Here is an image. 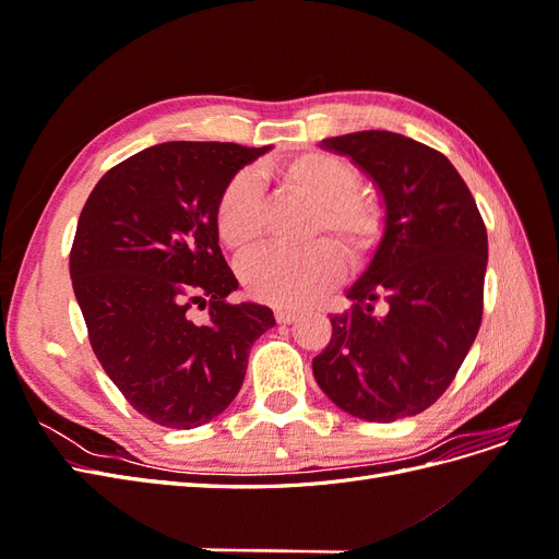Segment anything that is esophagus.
Wrapping results in <instances>:
<instances>
[{
  "label": "esophagus",
  "instance_id": "34e87169",
  "mask_svg": "<svg viewBox=\"0 0 559 559\" xmlns=\"http://www.w3.org/2000/svg\"><path fill=\"white\" fill-rule=\"evenodd\" d=\"M275 319L277 324H294V321L298 319V312H292V310H275Z\"/></svg>",
  "mask_w": 559,
  "mask_h": 559
}]
</instances>
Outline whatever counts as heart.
Wrapping results in <instances>:
<instances>
[{"label": "heart", "instance_id": "obj_1", "mask_svg": "<svg viewBox=\"0 0 559 559\" xmlns=\"http://www.w3.org/2000/svg\"><path fill=\"white\" fill-rule=\"evenodd\" d=\"M275 175L284 189L317 205L310 238L329 235L344 247L354 265L376 259L386 238L389 214L380 195L361 189L364 175L349 158L310 148L284 158ZM263 222L265 202L257 175L249 170L233 175L214 205L218 240L233 253H247L259 245ZM336 246L331 240H317L302 249L270 247L257 251L240 267L247 294L275 308L308 306L343 280L345 259L342 246Z\"/></svg>", "mask_w": 559, "mask_h": 559}]
</instances>
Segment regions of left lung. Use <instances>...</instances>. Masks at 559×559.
I'll return each mask as SVG.
<instances>
[{"mask_svg": "<svg viewBox=\"0 0 559 559\" xmlns=\"http://www.w3.org/2000/svg\"><path fill=\"white\" fill-rule=\"evenodd\" d=\"M324 146L373 177L389 228L347 294L352 308L331 317V341L312 373L354 417H413L443 396L478 335L487 228L441 151L386 130L349 132Z\"/></svg>", "mask_w": 559, "mask_h": 559, "instance_id": "1", "label": "left lung"}]
</instances>
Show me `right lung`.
Wrapping results in <instances>:
<instances>
[{
  "label": "right lung",
  "mask_w": 559,
  "mask_h": 559,
  "mask_svg": "<svg viewBox=\"0 0 559 559\" xmlns=\"http://www.w3.org/2000/svg\"><path fill=\"white\" fill-rule=\"evenodd\" d=\"M265 151L156 144L114 165L81 210L70 275L91 347L154 425L193 429L224 413L251 345L275 326L270 308L228 300L238 280L214 230L224 183Z\"/></svg>",
  "instance_id": "right-lung-1"
}]
</instances>
